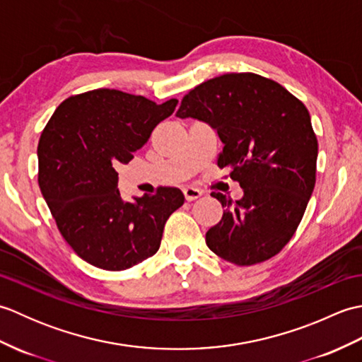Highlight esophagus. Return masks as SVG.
<instances>
[{
	"mask_svg": "<svg viewBox=\"0 0 362 362\" xmlns=\"http://www.w3.org/2000/svg\"><path fill=\"white\" fill-rule=\"evenodd\" d=\"M183 196H185L188 202H191V201H196L197 197H201L202 191L197 188H193V187H187V188H183Z\"/></svg>",
	"mask_w": 362,
	"mask_h": 362,
	"instance_id": "obj_1",
	"label": "esophagus"
}]
</instances>
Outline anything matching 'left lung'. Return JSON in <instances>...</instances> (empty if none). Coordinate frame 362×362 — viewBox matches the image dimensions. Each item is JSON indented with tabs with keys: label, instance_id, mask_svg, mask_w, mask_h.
<instances>
[{
	"label": "left lung",
	"instance_id": "obj_1",
	"mask_svg": "<svg viewBox=\"0 0 362 362\" xmlns=\"http://www.w3.org/2000/svg\"><path fill=\"white\" fill-rule=\"evenodd\" d=\"M175 117L197 118L224 143L219 169L240 182V201L213 191L224 214L205 235L222 259L252 266L289 243L316 185L317 136L305 104L279 82L255 73H227L182 98Z\"/></svg>",
	"mask_w": 362,
	"mask_h": 362
}]
</instances>
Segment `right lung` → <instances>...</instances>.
I'll return each mask as SVG.
<instances>
[{"label":"right lung","mask_w":362,"mask_h":362,"mask_svg":"<svg viewBox=\"0 0 362 362\" xmlns=\"http://www.w3.org/2000/svg\"><path fill=\"white\" fill-rule=\"evenodd\" d=\"M175 105L174 98L157 104L98 88L66 98L45 126L38 185L60 235L91 266L126 271L152 257L168 218L183 205L182 191L169 187L124 202L117 173Z\"/></svg>","instance_id":"add662e5"}]
</instances>
